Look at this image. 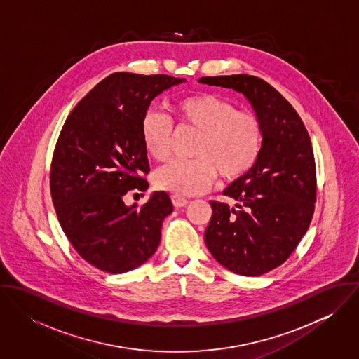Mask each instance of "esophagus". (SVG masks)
<instances>
[{
  "label": "esophagus",
  "instance_id": "obj_1",
  "mask_svg": "<svg viewBox=\"0 0 359 359\" xmlns=\"http://www.w3.org/2000/svg\"><path fill=\"white\" fill-rule=\"evenodd\" d=\"M171 201H172V205H175V207H184V205H187L189 203L188 199H185V198H182V196H180V195H172V196H171Z\"/></svg>",
  "mask_w": 359,
  "mask_h": 359
}]
</instances>
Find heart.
I'll return each instance as SVG.
<instances>
[{
  "instance_id": "heart-1",
  "label": "heart",
  "mask_w": 359,
  "mask_h": 359,
  "mask_svg": "<svg viewBox=\"0 0 359 359\" xmlns=\"http://www.w3.org/2000/svg\"><path fill=\"white\" fill-rule=\"evenodd\" d=\"M172 123L178 128L198 133L191 160H175L154 175L160 189L194 196L205 192L215 174L225 181L243 177L261 152L264 128L259 117L248 110H238L232 101L199 93L172 103V121L168 116L148 110L141 121V137L147 152L157 161L171 156Z\"/></svg>"
}]
</instances>
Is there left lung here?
<instances>
[{
	"label": "left lung",
	"mask_w": 359,
	"mask_h": 359,
	"mask_svg": "<svg viewBox=\"0 0 359 359\" xmlns=\"http://www.w3.org/2000/svg\"><path fill=\"white\" fill-rule=\"evenodd\" d=\"M199 81L242 93L262 123L256 164L222 192L236 208L211 201L205 232V246L221 265L258 276L282 265L309 228L316 202L311 140L296 109L262 79L232 74Z\"/></svg>",
	"instance_id": "1"
}]
</instances>
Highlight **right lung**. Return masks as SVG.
<instances>
[{
  "mask_svg": "<svg viewBox=\"0 0 359 359\" xmlns=\"http://www.w3.org/2000/svg\"><path fill=\"white\" fill-rule=\"evenodd\" d=\"M167 74L117 72L97 84L67 116L52 156L50 187L59 224L73 249L109 273L144 264L160 243L170 195L124 205L145 192L151 171L141 121L156 95L182 83Z\"/></svg>",
  "mask_w": 359,
  "mask_h": 359,
  "instance_id": "1",
  "label": "right lung"
}]
</instances>
